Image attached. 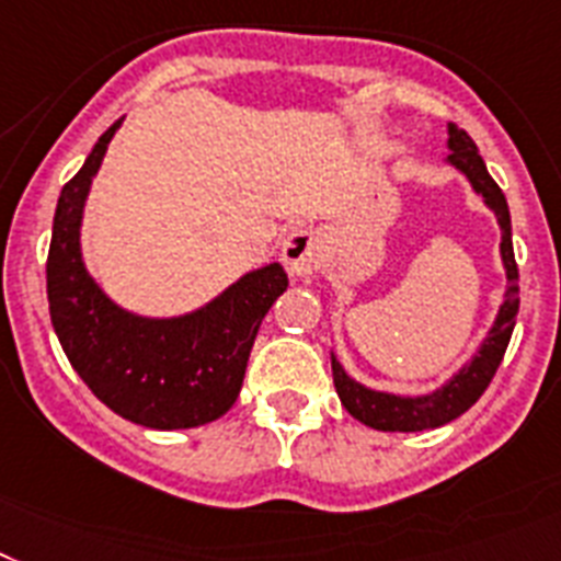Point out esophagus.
Returning a JSON list of instances; mask_svg holds the SVG:
<instances>
[{
	"instance_id": "esophagus-1",
	"label": "esophagus",
	"mask_w": 561,
	"mask_h": 561,
	"mask_svg": "<svg viewBox=\"0 0 561 561\" xmlns=\"http://www.w3.org/2000/svg\"><path fill=\"white\" fill-rule=\"evenodd\" d=\"M324 259V239L317 230L296 228L290 230L285 242H282V262L294 276H310L322 265Z\"/></svg>"
}]
</instances>
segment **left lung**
<instances>
[{"instance_id":"left-lung-1","label":"left lung","mask_w":561,"mask_h":561,"mask_svg":"<svg viewBox=\"0 0 561 561\" xmlns=\"http://www.w3.org/2000/svg\"><path fill=\"white\" fill-rule=\"evenodd\" d=\"M448 162L456 171H462L473 191L484 199V205L496 214V222L502 228V265L507 273V290L505 302L499 305L496 322L484 336L482 347L477 356L465 365L459 374H454L448 382L439 390L425 393V397H397V393H385V390H370L359 385L356 379L345 374V368L339 365L336 356H331L333 368V385L336 393L345 404V411L353 419H359L362 425L374 427V431H431V427H442L454 422L456 416H462L470 404H477L488 385H491L493 374L502 365V356L511 342L513 324H516V313H519V267L513 259V239H511V210H507V199L502 187L496 185L484 168L482 157H479L477 145L465 134L462 128L448 125Z\"/></svg>"}]
</instances>
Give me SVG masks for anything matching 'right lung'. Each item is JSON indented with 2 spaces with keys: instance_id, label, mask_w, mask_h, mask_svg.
<instances>
[{
  "instance_id": "1",
  "label": "right lung",
  "mask_w": 561,
  "mask_h": 561,
  "mask_svg": "<svg viewBox=\"0 0 561 561\" xmlns=\"http://www.w3.org/2000/svg\"><path fill=\"white\" fill-rule=\"evenodd\" d=\"M119 125L122 119L113 122L99 136L56 202L50 322L73 370L113 413L153 431L208 425L237 402L259 324L288 290V273L279 262L244 273L185 317H136L111 302L84 267L79 228L91 182Z\"/></svg>"
}]
</instances>
